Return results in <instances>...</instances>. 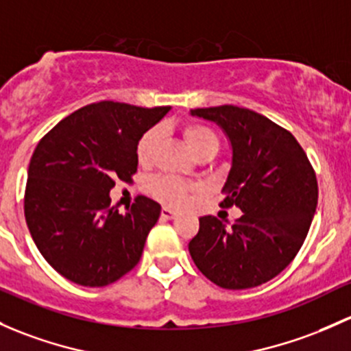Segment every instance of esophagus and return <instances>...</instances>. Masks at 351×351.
<instances>
[{
  "instance_id": "34e87169",
  "label": "esophagus",
  "mask_w": 351,
  "mask_h": 351,
  "mask_svg": "<svg viewBox=\"0 0 351 351\" xmlns=\"http://www.w3.org/2000/svg\"><path fill=\"white\" fill-rule=\"evenodd\" d=\"M161 217H163L165 220H171L176 217V212H173L171 208H166V206H163V208H161Z\"/></svg>"
}]
</instances>
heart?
I'll return each mask as SVG.
<instances>
[{"label": "heart", "instance_id": "obj_1", "mask_svg": "<svg viewBox=\"0 0 351 351\" xmlns=\"http://www.w3.org/2000/svg\"><path fill=\"white\" fill-rule=\"evenodd\" d=\"M182 134L191 153L198 158L215 156L220 147L219 136L206 124L185 123L182 126ZM161 141H163V131L158 126L149 128L143 132L141 138L136 143V158H138L139 165L147 166L153 163ZM147 188L153 197H156L161 204L168 206H183L186 204L188 195L195 190L193 185L173 175L154 176L147 183Z\"/></svg>", "mask_w": 351, "mask_h": 351}]
</instances>
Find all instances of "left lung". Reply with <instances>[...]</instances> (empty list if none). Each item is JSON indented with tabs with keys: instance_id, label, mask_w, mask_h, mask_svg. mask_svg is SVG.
<instances>
[{
	"instance_id": "8db88e82",
	"label": "left lung",
	"mask_w": 351,
	"mask_h": 351,
	"mask_svg": "<svg viewBox=\"0 0 351 351\" xmlns=\"http://www.w3.org/2000/svg\"><path fill=\"white\" fill-rule=\"evenodd\" d=\"M213 121L232 143V168L220 202L239 206L232 227L200 217L188 250L202 274L225 289L271 281L300 252L318 205L316 173L287 129L245 108L225 104L191 110Z\"/></svg>"
}]
</instances>
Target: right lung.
<instances>
[{
    "instance_id": "1",
    "label": "right lung",
    "mask_w": 351,
    "mask_h": 351,
    "mask_svg": "<svg viewBox=\"0 0 351 351\" xmlns=\"http://www.w3.org/2000/svg\"><path fill=\"white\" fill-rule=\"evenodd\" d=\"M101 101L80 108L40 139L28 166L25 219L33 242L58 274L101 287L141 259L160 204L138 197L119 213L110 206L116 180L138 171L136 143L168 112Z\"/></svg>"
}]
</instances>
